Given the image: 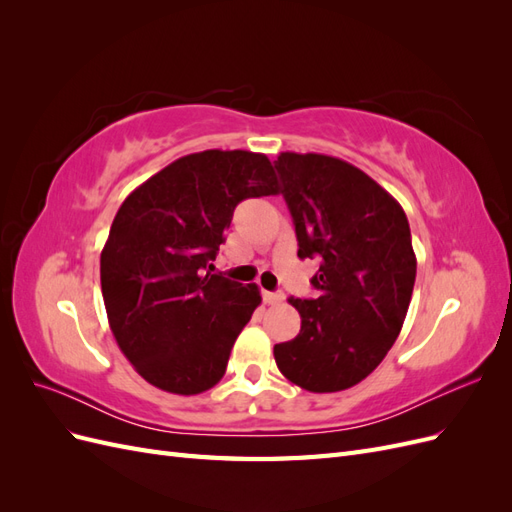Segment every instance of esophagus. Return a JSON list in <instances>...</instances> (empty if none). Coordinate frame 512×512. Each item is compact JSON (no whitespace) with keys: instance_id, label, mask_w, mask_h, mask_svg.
Listing matches in <instances>:
<instances>
[{"instance_id":"esophagus-1","label":"esophagus","mask_w":512,"mask_h":512,"mask_svg":"<svg viewBox=\"0 0 512 512\" xmlns=\"http://www.w3.org/2000/svg\"><path fill=\"white\" fill-rule=\"evenodd\" d=\"M262 299H265L267 305H280L284 301V294L282 292H262Z\"/></svg>"}]
</instances>
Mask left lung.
Segmentation results:
<instances>
[{
    "mask_svg": "<svg viewBox=\"0 0 512 512\" xmlns=\"http://www.w3.org/2000/svg\"><path fill=\"white\" fill-rule=\"evenodd\" d=\"M275 168L299 241V258H320L316 299H294L299 335L275 344L282 374L312 393L365 380L404 327L416 256L404 209L339 158L284 151Z\"/></svg>",
    "mask_w": 512,
    "mask_h": 512,
    "instance_id": "obj_1",
    "label": "left lung"
}]
</instances>
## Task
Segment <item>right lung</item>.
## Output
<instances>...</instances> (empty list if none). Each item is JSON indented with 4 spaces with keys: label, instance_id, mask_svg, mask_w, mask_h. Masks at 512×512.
Wrapping results in <instances>:
<instances>
[{
    "label": "right lung",
    "instance_id": "right-lung-1",
    "mask_svg": "<svg viewBox=\"0 0 512 512\" xmlns=\"http://www.w3.org/2000/svg\"><path fill=\"white\" fill-rule=\"evenodd\" d=\"M277 192L267 156L207 149L123 200L100 256L102 297L117 346L149 384L198 395L222 380L262 299L256 284L213 275L211 260L241 200Z\"/></svg>",
    "mask_w": 512,
    "mask_h": 512
}]
</instances>
